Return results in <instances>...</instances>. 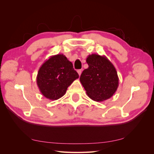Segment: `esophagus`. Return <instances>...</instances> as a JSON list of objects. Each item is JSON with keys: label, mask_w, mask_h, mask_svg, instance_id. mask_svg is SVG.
Here are the masks:
<instances>
[{"label": "esophagus", "mask_w": 154, "mask_h": 154, "mask_svg": "<svg viewBox=\"0 0 154 154\" xmlns=\"http://www.w3.org/2000/svg\"><path fill=\"white\" fill-rule=\"evenodd\" d=\"M77 72H78V73L79 74V76H80L81 74H82V69H79V70H78Z\"/></svg>", "instance_id": "1"}]
</instances>
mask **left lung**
<instances>
[{"mask_svg":"<svg viewBox=\"0 0 154 154\" xmlns=\"http://www.w3.org/2000/svg\"><path fill=\"white\" fill-rule=\"evenodd\" d=\"M88 67L83 71L80 80L87 96L95 101H103L112 96L119 86V78L114 65L105 56L88 55Z\"/></svg>","mask_w":154,"mask_h":154,"instance_id":"8db88e82","label":"left lung"}]
</instances>
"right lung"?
<instances>
[{
  "label": "right lung",
  "mask_w": 154,
  "mask_h": 154,
  "mask_svg": "<svg viewBox=\"0 0 154 154\" xmlns=\"http://www.w3.org/2000/svg\"><path fill=\"white\" fill-rule=\"evenodd\" d=\"M78 78L72 62L63 54H58L51 56L42 65L36 83L46 98L57 100L66 94L68 87Z\"/></svg>",
  "instance_id": "obj_1"
}]
</instances>
